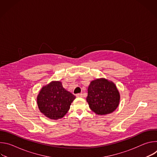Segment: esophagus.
Returning <instances> with one entry per match:
<instances>
[{
  "label": "esophagus",
  "instance_id": "1",
  "mask_svg": "<svg viewBox=\"0 0 157 157\" xmlns=\"http://www.w3.org/2000/svg\"><path fill=\"white\" fill-rule=\"evenodd\" d=\"M76 97H77V98H81V97H82V93L77 94H76Z\"/></svg>",
  "mask_w": 157,
  "mask_h": 157
}]
</instances>
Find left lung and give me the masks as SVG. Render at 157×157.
Returning <instances> with one entry per match:
<instances>
[{
	"mask_svg": "<svg viewBox=\"0 0 157 157\" xmlns=\"http://www.w3.org/2000/svg\"><path fill=\"white\" fill-rule=\"evenodd\" d=\"M86 101L90 109L98 115L114 112L120 102V94L115 84L105 78L92 81L87 89Z\"/></svg>",
	"mask_w": 157,
	"mask_h": 157,
	"instance_id": "1",
	"label": "left lung"
}]
</instances>
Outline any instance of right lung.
Here are the masks:
<instances>
[{
  "mask_svg": "<svg viewBox=\"0 0 157 157\" xmlns=\"http://www.w3.org/2000/svg\"><path fill=\"white\" fill-rule=\"evenodd\" d=\"M76 97L63 88L61 82L52 81L43 86L37 96L41 113L47 117L57 120L64 116Z\"/></svg>",
  "mask_w": 157,
  "mask_h": 157,
  "instance_id": "right-lung-1",
  "label": "right lung"
}]
</instances>
